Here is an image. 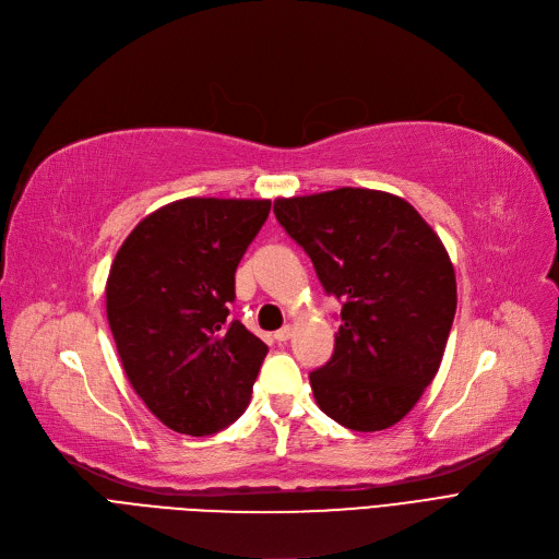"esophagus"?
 <instances>
[{
  "instance_id": "obj_1",
  "label": "esophagus",
  "mask_w": 559,
  "mask_h": 559,
  "mask_svg": "<svg viewBox=\"0 0 559 559\" xmlns=\"http://www.w3.org/2000/svg\"><path fill=\"white\" fill-rule=\"evenodd\" d=\"M292 331H295V329H292V324H285L281 331L274 333V337H276L278 342H287V340L292 337Z\"/></svg>"
}]
</instances>
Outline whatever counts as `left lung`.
<instances>
[{
  "label": "left lung",
  "mask_w": 559,
  "mask_h": 559,
  "mask_svg": "<svg viewBox=\"0 0 559 559\" xmlns=\"http://www.w3.org/2000/svg\"><path fill=\"white\" fill-rule=\"evenodd\" d=\"M274 215L344 301L333 358L310 373L321 413L360 432L399 424L432 383L453 326L442 240L405 199L367 188L276 199Z\"/></svg>",
  "instance_id": "obj_1"
}]
</instances>
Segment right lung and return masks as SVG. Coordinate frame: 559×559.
Segmentation results:
<instances>
[{
  "label": "right lung",
  "mask_w": 559,
  "mask_h": 559,
  "mask_svg": "<svg viewBox=\"0 0 559 559\" xmlns=\"http://www.w3.org/2000/svg\"><path fill=\"white\" fill-rule=\"evenodd\" d=\"M270 209L267 199L171 201L110 264L106 314L124 373L176 432L213 435L249 405L267 344L228 314L235 270Z\"/></svg>",
  "instance_id": "1"
}]
</instances>
